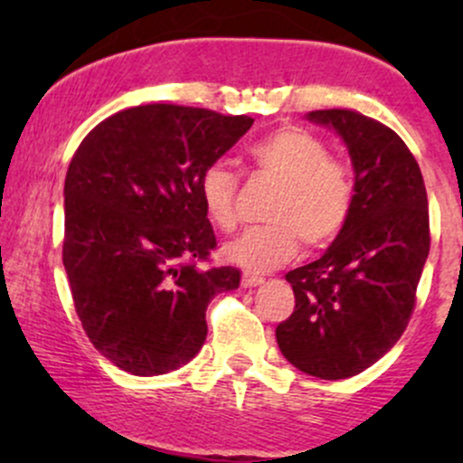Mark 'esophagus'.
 <instances>
[{
    "label": "esophagus",
    "instance_id": "34e87169",
    "mask_svg": "<svg viewBox=\"0 0 463 463\" xmlns=\"http://www.w3.org/2000/svg\"><path fill=\"white\" fill-rule=\"evenodd\" d=\"M261 283H265L263 276H257V274H243L241 276V285L246 287V289H252V287H259Z\"/></svg>",
    "mask_w": 463,
    "mask_h": 463
}]
</instances>
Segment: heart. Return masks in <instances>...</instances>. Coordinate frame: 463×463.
I'll return each instance as SVG.
<instances>
[{
	"instance_id": "b5f03b06",
	"label": "heart",
	"mask_w": 463,
	"mask_h": 463,
	"mask_svg": "<svg viewBox=\"0 0 463 463\" xmlns=\"http://www.w3.org/2000/svg\"><path fill=\"white\" fill-rule=\"evenodd\" d=\"M248 161L261 176L279 183L268 209L272 224L252 228L228 243L226 257L252 272H268L307 250L337 239L354 204L353 169L328 154L326 143L305 128L285 126L248 147ZM239 176L226 163H211L200 176L206 215L224 232L239 224Z\"/></svg>"
}]
</instances>
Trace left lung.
<instances>
[{"label":"left lung","mask_w":463,"mask_h":463,"mask_svg":"<svg viewBox=\"0 0 463 463\" xmlns=\"http://www.w3.org/2000/svg\"><path fill=\"white\" fill-rule=\"evenodd\" d=\"M307 117L346 141L354 204L331 248L285 274L296 307L276 342L298 370L337 381L368 370L405 333L431 248L429 200L416 158L385 124L350 109Z\"/></svg>","instance_id":"obj_1"}]
</instances>
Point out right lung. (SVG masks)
Returning <instances> with one entry per match:
<instances>
[{"label": "right lung", "mask_w": 463, "mask_h": 463, "mask_svg": "<svg viewBox=\"0 0 463 463\" xmlns=\"http://www.w3.org/2000/svg\"><path fill=\"white\" fill-rule=\"evenodd\" d=\"M254 124L178 104L132 106L84 137L65 178V263L84 333L117 368L165 374L198 354L206 307L239 287L209 264L200 176Z\"/></svg>", "instance_id": "right-lung-1"}]
</instances>
